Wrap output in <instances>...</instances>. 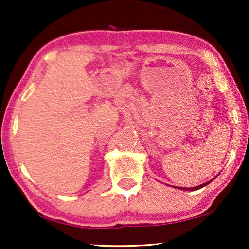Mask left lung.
Instances as JSON below:
<instances>
[{
    "label": "left lung",
    "mask_w": 249,
    "mask_h": 249,
    "mask_svg": "<svg viewBox=\"0 0 249 249\" xmlns=\"http://www.w3.org/2000/svg\"><path fill=\"white\" fill-rule=\"evenodd\" d=\"M215 179V178H213L212 180H210V181H207V182H204V183H202V185H199V186H196V187H193V188H186V187H176L175 186V188H177V189H181V190H187V192H190V190H198V189H200V188H203V187H205L206 185H209V183L211 182V181H213V180Z\"/></svg>",
    "instance_id": "1"
}]
</instances>
